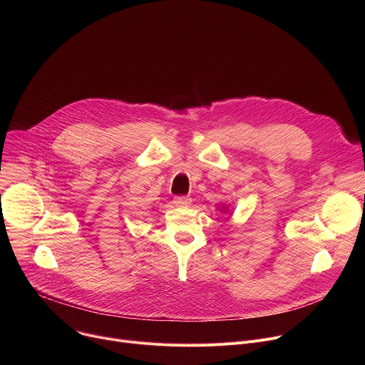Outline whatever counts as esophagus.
Returning a JSON list of instances; mask_svg holds the SVG:
<instances>
[{
	"instance_id": "1",
	"label": "esophagus",
	"mask_w": 365,
	"mask_h": 365,
	"mask_svg": "<svg viewBox=\"0 0 365 365\" xmlns=\"http://www.w3.org/2000/svg\"><path fill=\"white\" fill-rule=\"evenodd\" d=\"M173 203L176 206H187L192 203V199H190V196H176L173 199Z\"/></svg>"
}]
</instances>
